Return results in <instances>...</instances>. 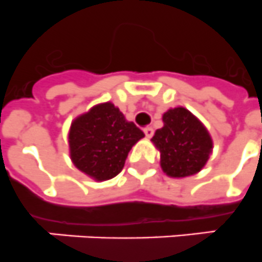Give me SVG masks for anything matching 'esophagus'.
<instances>
[{
	"mask_svg": "<svg viewBox=\"0 0 262 262\" xmlns=\"http://www.w3.org/2000/svg\"><path fill=\"white\" fill-rule=\"evenodd\" d=\"M143 132H145V136L147 137V138H151L152 136H154V129L151 128V126H147V128L143 129Z\"/></svg>",
	"mask_w": 262,
	"mask_h": 262,
	"instance_id": "esophagus-1",
	"label": "esophagus"
}]
</instances>
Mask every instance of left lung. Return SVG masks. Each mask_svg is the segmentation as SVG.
<instances>
[{"mask_svg": "<svg viewBox=\"0 0 262 262\" xmlns=\"http://www.w3.org/2000/svg\"><path fill=\"white\" fill-rule=\"evenodd\" d=\"M163 128L151 138L160 152V167L169 178H187L201 171L213 150L210 134L184 107L163 114Z\"/></svg>", "mask_w": 262, "mask_h": 262, "instance_id": "1", "label": "left lung"}]
</instances>
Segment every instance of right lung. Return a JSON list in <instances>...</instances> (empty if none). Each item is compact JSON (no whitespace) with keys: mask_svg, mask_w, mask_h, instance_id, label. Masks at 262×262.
<instances>
[{"mask_svg":"<svg viewBox=\"0 0 262 262\" xmlns=\"http://www.w3.org/2000/svg\"><path fill=\"white\" fill-rule=\"evenodd\" d=\"M143 137L119 108L111 102L100 103L72 122L70 159L94 180H110L121 172L128 152Z\"/></svg>","mask_w":262,"mask_h":262,"instance_id":"obj_1","label":"right lung"}]
</instances>
